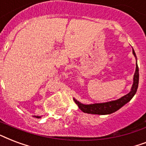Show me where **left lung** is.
<instances>
[{"label":"left lung","instance_id":"obj_1","mask_svg":"<svg viewBox=\"0 0 146 146\" xmlns=\"http://www.w3.org/2000/svg\"><path fill=\"white\" fill-rule=\"evenodd\" d=\"M132 53L136 58L135 53L134 50L132 49ZM137 62V60H136ZM139 67H138L137 63H136V67H135V72L134 74V78H133V84L131 88V91L129 93L122 96L119 100H113L110 102H106V103H94V104H83L80 103L79 101L74 99L75 103L77 104L79 108L80 109L83 113H90V114H96V115H107V114H111V113H115V111L119 110L120 108L122 107L123 106L129 103L132 98L135 96L136 91H137L138 86H139Z\"/></svg>","mask_w":146,"mask_h":146}]
</instances>
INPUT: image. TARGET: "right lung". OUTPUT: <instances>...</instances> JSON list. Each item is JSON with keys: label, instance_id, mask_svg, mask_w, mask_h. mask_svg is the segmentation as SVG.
<instances>
[{"label": "right lung", "instance_id": "1", "mask_svg": "<svg viewBox=\"0 0 146 146\" xmlns=\"http://www.w3.org/2000/svg\"><path fill=\"white\" fill-rule=\"evenodd\" d=\"M35 117L37 118V119H39V118H40L41 116H38V115H35Z\"/></svg>", "mask_w": 146, "mask_h": 146}]
</instances>
